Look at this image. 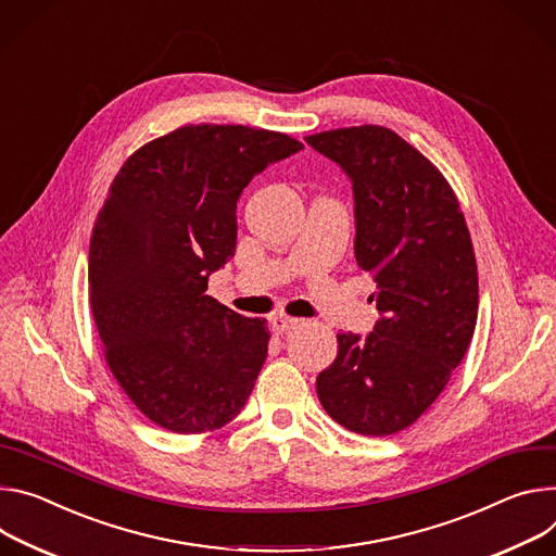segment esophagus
<instances>
[{
  "instance_id": "esophagus-1",
  "label": "esophagus",
  "mask_w": 556,
  "mask_h": 556,
  "mask_svg": "<svg viewBox=\"0 0 556 556\" xmlns=\"http://www.w3.org/2000/svg\"><path fill=\"white\" fill-rule=\"evenodd\" d=\"M298 325V318H291V316H276L274 320H271V327H274V331L276 333H285V331H289V329H293Z\"/></svg>"
}]
</instances>
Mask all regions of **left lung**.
Listing matches in <instances>:
<instances>
[{"mask_svg":"<svg viewBox=\"0 0 556 556\" xmlns=\"http://www.w3.org/2000/svg\"><path fill=\"white\" fill-rule=\"evenodd\" d=\"M353 182L355 261L376 280L380 320L366 338L338 333L318 376L323 408L368 438L408 428L464 359L477 325L470 231L444 174L400 135L355 126L304 137Z\"/></svg>","mask_w":556,"mask_h":556,"instance_id":"1","label":"left lung"}]
</instances>
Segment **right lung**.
<instances>
[{
    "instance_id": "add662e5",
    "label": "right lung",
    "mask_w": 556,
    "mask_h": 556,
    "mask_svg": "<svg viewBox=\"0 0 556 556\" xmlns=\"http://www.w3.org/2000/svg\"><path fill=\"white\" fill-rule=\"evenodd\" d=\"M302 150L247 126H182L114 176L90 238V306L118 387L180 435L229 424L267 359V320L205 295L236 252V203L258 172Z\"/></svg>"
}]
</instances>
